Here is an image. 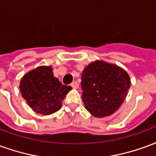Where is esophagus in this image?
Segmentation results:
<instances>
[{
  "instance_id": "34e87169",
  "label": "esophagus",
  "mask_w": 156,
  "mask_h": 156,
  "mask_svg": "<svg viewBox=\"0 0 156 156\" xmlns=\"http://www.w3.org/2000/svg\"><path fill=\"white\" fill-rule=\"evenodd\" d=\"M70 85H71L72 88H78V86H79V85H78V82H76V81L73 82V83H72Z\"/></svg>"
}]
</instances>
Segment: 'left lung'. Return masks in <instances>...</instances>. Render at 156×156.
<instances>
[{
	"label": "left lung",
	"mask_w": 156,
	"mask_h": 156,
	"mask_svg": "<svg viewBox=\"0 0 156 156\" xmlns=\"http://www.w3.org/2000/svg\"><path fill=\"white\" fill-rule=\"evenodd\" d=\"M82 98L90 114L103 118L114 114L126 98L130 79L124 69L103 61L88 65L82 73Z\"/></svg>",
	"instance_id": "1"
}]
</instances>
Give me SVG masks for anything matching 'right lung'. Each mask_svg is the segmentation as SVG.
I'll return each mask as SVG.
<instances>
[{"instance_id":"right-lung-1","label":"right lung","mask_w":156,"mask_h":156,"mask_svg":"<svg viewBox=\"0 0 156 156\" xmlns=\"http://www.w3.org/2000/svg\"><path fill=\"white\" fill-rule=\"evenodd\" d=\"M22 97L37 113L48 115L59 110L70 86L62 84L52 73L51 67H38L22 78Z\"/></svg>"}]
</instances>
